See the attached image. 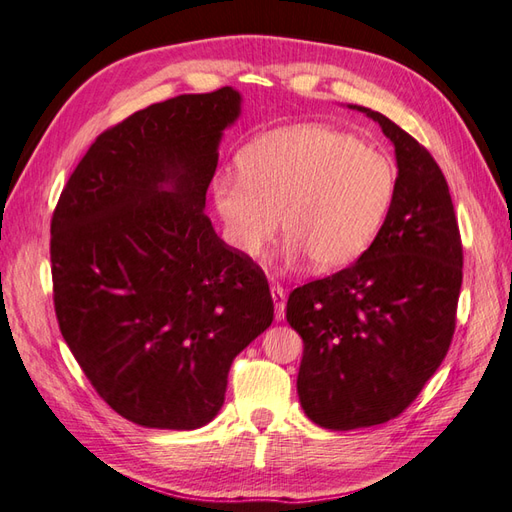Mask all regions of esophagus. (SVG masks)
<instances>
[{"label": "esophagus", "mask_w": 512, "mask_h": 512, "mask_svg": "<svg viewBox=\"0 0 512 512\" xmlns=\"http://www.w3.org/2000/svg\"><path fill=\"white\" fill-rule=\"evenodd\" d=\"M271 298H274V304H276V320H285V306H287V291L285 287L280 285H271Z\"/></svg>", "instance_id": "1"}]
</instances>
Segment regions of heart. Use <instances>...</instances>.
<instances>
[{
  "label": "heart",
  "instance_id": "1",
  "mask_svg": "<svg viewBox=\"0 0 512 512\" xmlns=\"http://www.w3.org/2000/svg\"><path fill=\"white\" fill-rule=\"evenodd\" d=\"M241 173L212 184L225 238L254 258L280 227L287 256L306 254L317 269H339L372 245L396 197L390 155L324 124L280 129L241 153Z\"/></svg>",
  "mask_w": 512,
  "mask_h": 512
}]
</instances>
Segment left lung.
Segmentation results:
<instances>
[{
	"label": "left lung",
	"mask_w": 512,
	"mask_h": 512,
	"mask_svg": "<svg viewBox=\"0 0 512 512\" xmlns=\"http://www.w3.org/2000/svg\"><path fill=\"white\" fill-rule=\"evenodd\" d=\"M396 153V197L357 263L293 289L287 322L302 337L298 396L315 425L348 431L388 423L445 359L462 287V241L434 157L383 113Z\"/></svg>",
	"instance_id": "8db88e82"
}]
</instances>
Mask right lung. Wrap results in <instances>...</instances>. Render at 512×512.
Listing matches in <instances>:
<instances>
[{
    "label": "right lung",
    "mask_w": 512,
    "mask_h": 512,
    "mask_svg": "<svg viewBox=\"0 0 512 512\" xmlns=\"http://www.w3.org/2000/svg\"><path fill=\"white\" fill-rule=\"evenodd\" d=\"M238 116L232 87L135 111L89 146L52 214L61 335L100 399L135 425L210 423L234 357L274 320L263 269L203 212Z\"/></svg>",
    "instance_id": "right-lung-1"
}]
</instances>
